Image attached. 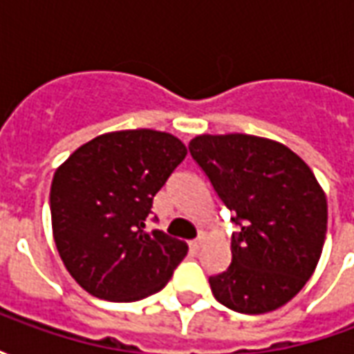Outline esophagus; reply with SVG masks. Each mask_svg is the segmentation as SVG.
<instances>
[{"label": "esophagus", "instance_id": "34e87169", "mask_svg": "<svg viewBox=\"0 0 354 354\" xmlns=\"http://www.w3.org/2000/svg\"><path fill=\"white\" fill-rule=\"evenodd\" d=\"M201 245H203V237H197L189 241V246H192V250H199Z\"/></svg>", "mask_w": 354, "mask_h": 354}]
</instances>
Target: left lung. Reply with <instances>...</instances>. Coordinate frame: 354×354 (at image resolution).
Segmentation results:
<instances>
[{"label":"left lung","mask_w":354,"mask_h":354,"mask_svg":"<svg viewBox=\"0 0 354 354\" xmlns=\"http://www.w3.org/2000/svg\"><path fill=\"white\" fill-rule=\"evenodd\" d=\"M189 153L231 218V263L210 277L214 297L245 315L288 304L311 279L326 239L328 203L307 162L281 142L252 134H199Z\"/></svg>","instance_id":"obj_1"}]
</instances>
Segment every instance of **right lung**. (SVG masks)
Wrapping results in <instances>:
<instances>
[{
    "label": "right lung",
    "instance_id": "1",
    "mask_svg": "<svg viewBox=\"0 0 354 354\" xmlns=\"http://www.w3.org/2000/svg\"><path fill=\"white\" fill-rule=\"evenodd\" d=\"M185 155L170 132L132 129L88 140L58 167L53 239L68 273L91 296L136 301L170 281L187 245L146 223L153 197Z\"/></svg>",
    "mask_w": 354,
    "mask_h": 354
}]
</instances>
